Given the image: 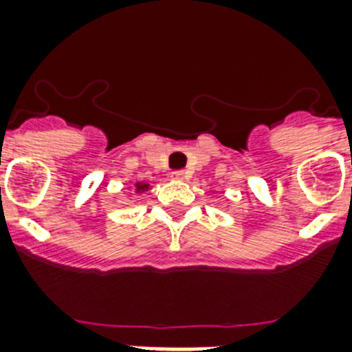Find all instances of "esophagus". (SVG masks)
<instances>
[{
	"label": "esophagus",
	"instance_id": "esophagus-1",
	"mask_svg": "<svg viewBox=\"0 0 352 352\" xmlns=\"http://www.w3.org/2000/svg\"><path fill=\"white\" fill-rule=\"evenodd\" d=\"M186 177L188 175L184 171H173V173H171V179H173V181H184Z\"/></svg>",
	"mask_w": 352,
	"mask_h": 352
}]
</instances>
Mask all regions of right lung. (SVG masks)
<instances>
[{
  "instance_id": "obj_1",
  "label": "right lung",
  "mask_w": 352,
  "mask_h": 352,
  "mask_svg": "<svg viewBox=\"0 0 352 352\" xmlns=\"http://www.w3.org/2000/svg\"><path fill=\"white\" fill-rule=\"evenodd\" d=\"M133 186H135V193H144L148 192V190H151V186H149L148 182H135Z\"/></svg>"
}]
</instances>
